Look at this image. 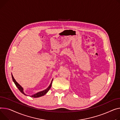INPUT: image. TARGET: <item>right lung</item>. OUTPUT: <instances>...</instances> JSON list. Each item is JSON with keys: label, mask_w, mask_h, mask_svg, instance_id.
<instances>
[{"label": "right lung", "mask_w": 120, "mask_h": 120, "mask_svg": "<svg viewBox=\"0 0 120 120\" xmlns=\"http://www.w3.org/2000/svg\"><path fill=\"white\" fill-rule=\"evenodd\" d=\"M11 77H12V80H13V82H14V83H15V85L16 86V87L18 88V89L19 90V91L22 93V94H25V95H27V94H25V93L23 92V88L16 82L15 81V79H14V77H13V75L11 74ZM52 80H53V79H52V82H51V84H50V85H49V86L46 89H45V90H43V91H41V92H38V93H36V94H33V95H31V97H32V98H39V97H42V96H43V95H45L49 91V90H50V89L51 88V86H52Z\"/></svg>", "instance_id": "right-lung-1"}]
</instances>
